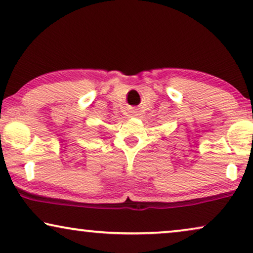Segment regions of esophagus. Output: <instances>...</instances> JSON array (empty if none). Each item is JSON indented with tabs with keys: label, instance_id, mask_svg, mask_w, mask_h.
<instances>
[{
	"label": "esophagus",
	"instance_id": "esophagus-1",
	"mask_svg": "<svg viewBox=\"0 0 253 253\" xmlns=\"http://www.w3.org/2000/svg\"><path fill=\"white\" fill-rule=\"evenodd\" d=\"M136 113H137V112H133V114H136Z\"/></svg>",
	"mask_w": 253,
	"mask_h": 253
}]
</instances>
